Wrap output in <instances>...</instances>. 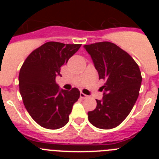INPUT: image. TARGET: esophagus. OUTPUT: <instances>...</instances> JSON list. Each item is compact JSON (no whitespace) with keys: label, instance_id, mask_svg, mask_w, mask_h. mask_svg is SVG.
Masks as SVG:
<instances>
[{"label":"esophagus","instance_id":"obj_1","mask_svg":"<svg viewBox=\"0 0 159 159\" xmlns=\"http://www.w3.org/2000/svg\"><path fill=\"white\" fill-rule=\"evenodd\" d=\"M88 95H85V94L82 93V92L80 93V98H81V99H86V98H88Z\"/></svg>","mask_w":159,"mask_h":159}]
</instances>
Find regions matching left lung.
<instances>
[{"instance_id":"left-lung-1","label":"left lung","mask_w":159,"mask_h":159,"mask_svg":"<svg viewBox=\"0 0 159 159\" xmlns=\"http://www.w3.org/2000/svg\"><path fill=\"white\" fill-rule=\"evenodd\" d=\"M91 56L99 79L106 80L102 99L89 111L88 120L100 129L119 126L127 117L139 93L142 75L139 67L127 52L111 42L84 45Z\"/></svg>"}]
</instances>
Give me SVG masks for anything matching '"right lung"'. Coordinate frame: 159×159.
<instances>
[{
    "label": "right lung",
    "instance_id": "add662e5",
    "mask_svg": "<svg viewBox=\"0 0 159 159\" xmlns=\"http://www.w3.org/2000/svg\"><path fill=\"white\" fill-rule=\"evenodd\" d=\"M81 44L47 42L32 52L19 73V88L26 110L38 124L56 130L69 121L73 104L80 92L60 89L56 77L60 69L78 51Z\"/></svg>",
    "mask_w": 159,
    "mask_h": 159
}]
</instances>
